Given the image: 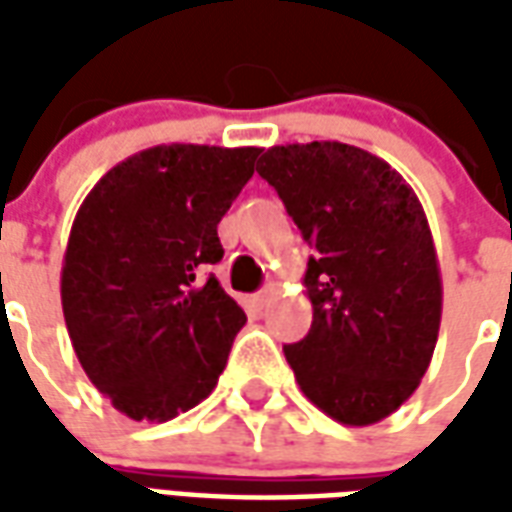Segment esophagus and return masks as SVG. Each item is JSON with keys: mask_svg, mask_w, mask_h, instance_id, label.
I'll return each instance as SVG.
<instances>
[{"mask_svg": "<svg viewBox=\"0 0 512 512\" xmlns=\"http://www.w3.org/2000/svg\"><path fill=\"white\" fill-rule=\"evenodd\" d=\"M274 293H277V290H274V288L260 290V293H255V296H252V304H255L257 310H263V307H266L268 301L274 299Z\"/></svg>", "mask_w": 512, "mask_h": 512, "instance_id": "esophagus-1", "label": "esophagus"}]
</instances>
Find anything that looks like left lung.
Returning <instances> with one entry per match:
<instances>
[{
  "instance_id": "1",
  "label": "left lung",
  "mask_w": 512,
  "mask_h": 512,
  "mask_svg": "<svg viewBox=\"0 0 512 512\" xmlns=\"http://www.w3.org/2000/svg\"><path fill=\"white\" fill-rule=\"evenodd\" d=\"M274 186L312 255V326L285 359L343 425L381 422L414 395L439 340L441 274L428 216L384 158L343 142L268 147Z\"/></svg>"
}]
</instances>
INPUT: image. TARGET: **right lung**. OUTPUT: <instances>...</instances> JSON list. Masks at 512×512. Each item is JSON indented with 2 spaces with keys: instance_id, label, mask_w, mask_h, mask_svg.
Listing matches in <instances>:
<instances>
[{
  "instance_id": "obj_1",
  "label": "right lung",
  "mask_w": 512,
  "mask_h": 512,
  "mask_svg": "<svg viewBox=\"0 0 512 512\" xmlns=\"http://www.w3.org/2000/svg\"><path fill=\"white\" fill-rule=\"evenodd\" d=\"M260 147L156 145L98 180L62 260V315L95 389L136 422L205 397L246 323L219 279L216 224L255 175Z\"/></svg>"
}]
</instances>
